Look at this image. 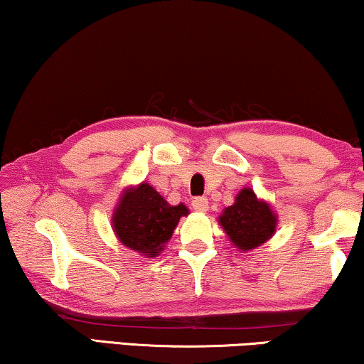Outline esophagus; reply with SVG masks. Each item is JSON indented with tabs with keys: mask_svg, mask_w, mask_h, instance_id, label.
Masks as SVG:
<instances>
[{
	"mask_svg": "<svg viewBox=\"0 0 364 364\" xmlns=\"http://www.w3.org/2000/svg\"><path fill=\"white\" fill-rule=\"evenodd\" d=\"M193 209L198 213H206L208 211V199L206 198H194L193 199Z\"/></svg>",
	"mask_w": 364,
	"mask_h": 364,
	"instance_id": "esophagus-1",
	"label": "esophagus"
}]
</instances>
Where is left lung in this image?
<instances>
[{"label":"left lung","mask_w":364,"mask_h":364,"mask_svg":"<svg viewBox=\"0 0 364 364\" xmlns=\"http://www.w3.org/2000/svg\"><path fill=\"white\" fill-rule=\"evenodd\" d=\"M218 223L240 252L257 249L277 231L279 216L272 206L245 186L235 194L234 204L223 209Z\"/></svg>","instance_id":"obj_1"}]
</instances>
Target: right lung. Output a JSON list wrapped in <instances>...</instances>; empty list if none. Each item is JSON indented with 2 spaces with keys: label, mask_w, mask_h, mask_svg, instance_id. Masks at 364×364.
Listing matches in <instances>:
<instances>
[{
  "label": "right lung",
  "mask_w": 364,
  "mask_h": 364,
  "mask_svg": "<svg viewBox=\"0 0 364 364\" xmlns=\"http://www.w3.org/2000/svg\"><path fill=\"white\" fill-rule=\"evenodd\" d=\"M188 214L183 203L173 206L143 181L122 191L112 214V229L122 245L151 259L163 252L180 219Z\"/></svg>",
  "instance_id": "right-lung-1"
}]
</instances>
